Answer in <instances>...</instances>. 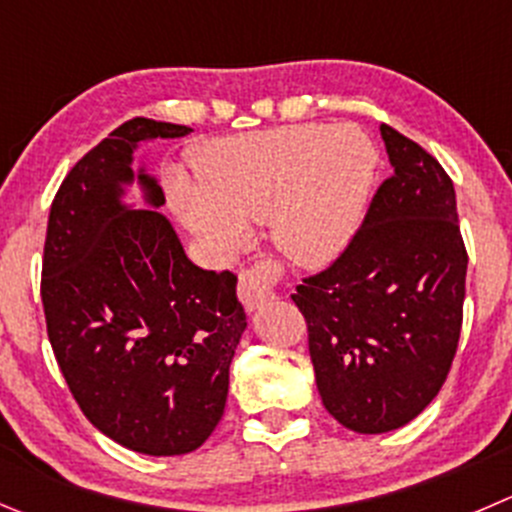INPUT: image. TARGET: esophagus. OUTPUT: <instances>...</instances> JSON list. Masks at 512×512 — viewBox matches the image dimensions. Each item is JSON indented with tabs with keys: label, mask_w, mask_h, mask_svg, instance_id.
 I'll list each match as a JSON object with an SVG mask.
<instances>
[{
	"label": "esophagus",
	"mask_w": 512,
	"mask_h": 512,
	"mask_svg": "<svg viewBox=\"0 0 512 512\" xmlns=\"http://www.w3.org/2000/svg\"><path fill=\"white\" fill-rule=\"evenodd\" d=\"M282 275V267L275 260H257L255 265L245 267L237 277V297L247 312L260 307L262 302L275 297V285Z\"/></svg>",
	"instance_id": "esophagus-1"
}]
</instances>
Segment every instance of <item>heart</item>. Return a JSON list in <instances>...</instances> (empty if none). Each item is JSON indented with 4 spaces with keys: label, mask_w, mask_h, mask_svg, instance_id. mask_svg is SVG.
<instances>
[{
    "label": "heart",
    "mask_w": 512,
    "mask_h": 512,
    "mask_svg": "<svg viewBox=\"0 0 512 512\" xmlns=\"http://www.w3.org/2000/svg\"><path fill=\"white\" fill-rule=\"evenodd\" d=\"M375 167V147L355 127L290 124L200 145L197 187L177 180L172 197L185 225L222 250L240 245L247 222L270 217L280 250L317 267L355 235Z\"/></svg>",
    "instance_id": "obj_1"
}]
</instances>
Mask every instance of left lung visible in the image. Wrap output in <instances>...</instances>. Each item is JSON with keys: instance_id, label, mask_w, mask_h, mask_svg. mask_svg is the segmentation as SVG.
Returning a JSON list of instances; mask_svg holds the SVG:
<instances>
[{"instance_id": "1", "label": "left lung", "mask_w": 512, "mask_h": 512, "mask_svg": "<svg viewBox=\"0 0 512 512\" xmlns=\"http://www.w3.org/2000/svg\"><path fill=\"white\" fill-rule=\"evenodd\" d=\"M380 132L393 175L345 250L292 295L322 405L362 435L403 428L440 393L458 350L468 272L448 172L390 124Z\"/></svg>"}]
</instances>
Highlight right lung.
Returning <instances> with one entry per match:
<instances>
[{
    "label": "right lung",
    "instance_id": "add662e5",
    "mask_svg": "<svg viewBox=\"0 0 512 512\" xmlns=\"http://www.w3.org/2000/svg\"><path fill=\"white\" fill-rule=\"evenodd\" d=\"M190 132L119 124L64 177L44 240V320L69 393L94 428L145 455H185L210 438L247 327L230 270L197 267L165 215L117 202L132 147ZM140 180L160 207L157 182Z\"/></svg>",
    "mask_w": 512,
    "mask_h": 512
}]
</instances>
